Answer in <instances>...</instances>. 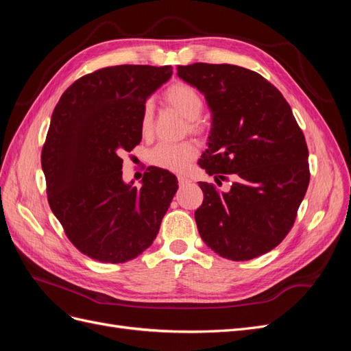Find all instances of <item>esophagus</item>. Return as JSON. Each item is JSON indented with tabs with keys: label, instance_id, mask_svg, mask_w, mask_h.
<instances>
[{
	"label": "esophagus",
	"instance_id": "1",
	"mask_svg": "<svg viewBox=\"0 0 351 351\" xmlns=\"http://www.w3.org/2000/svg\"><path fill=\"white\" fill-rule=\"evenodd\" d=\"M178 183L182 184V186H184L186 183H189V178L184 177V176H178Z\"/></svg>",
	"mask_w": 351,
	"mask_h": 351
}]
</instances>
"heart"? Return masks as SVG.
<instances>
[{
	"instance_id": "obj_1",
	"label": "heart",
	"mask_w": 351,
	"mask_h": 351,
	"mask_svg": "<svg viewBox=\"0 0 351 351\" xmlns=\"http://www.w3.org/2000/svg\"><path fill=\"white\" fill-rule=\"evenodd\" d=\"M164 101L180 115L189 120V130L199 133L202 125L197 119L204 110V98L192 86L183 82L174 83L164 92ZM154 129V110L146 104L141 115V132L143 136H151ZM197 155V147L192 142L182 143H159L149 154L152 165L173 173H183Z\"/></svg>"
}]
</instances>
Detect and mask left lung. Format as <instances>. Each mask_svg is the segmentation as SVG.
Returning a JSON list of instances; mask_svg holds the SVG:
<instances>
[{"mask_svg":"<svg viewBox=\"0 0 351 351\" xmlns=\"http://www.w3.org/2000/svg\"><path fill=\"white\" fill-rule=\"evenodd\" d=\"M177 71L212 114L200 168L221 180L234 176L228 192L199 183L202 240L231 261L268 253L291 230L311 178L307 145L289 102L261 74L239 66L195 62Z\"/></svg>","mask_w":351,"mask_h":351,"instance_id":"8db88e82","label":"left lung"}]
</instances>
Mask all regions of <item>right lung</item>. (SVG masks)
<instances>
[{"instance_id": "1", "label": "right lung", "mask_w": 351, "mask_h": 351, "mask_svg": "<svg viewBox=\"0 0 351 351\" xmlns=\"http://www.w3.org/2000/svg\"><path fill=\"white\" fill-rule=\"evenodd\" d=\"M173 67L114 66L74 82L61 95L42 147L49 206L86 256L132 261L151 246L177 192V177L151 168L142 187L123 182V152L142 141L146 99Z\"/></svg>"}]
</instances>
